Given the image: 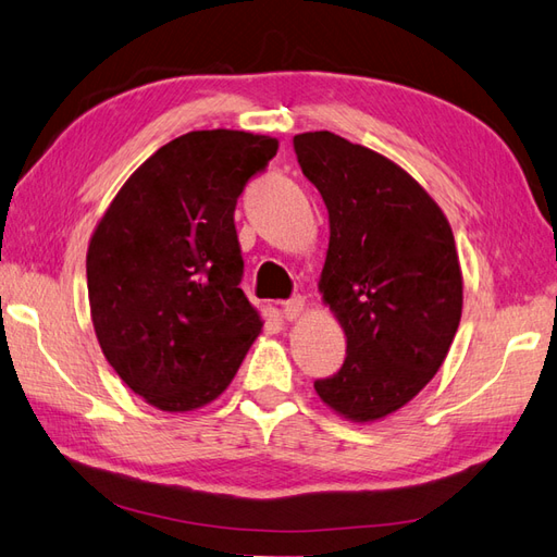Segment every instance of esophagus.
I'll return each instance as SVG.
<instances>
[{
	"mask_svg": "<svg viewBox=\"0 0 557 557\" xmlns=\"http://www.w3.org/2000/svg\"><path fill=\"white\" fill-rule=\"evenodd\" d=\"M304 310H306V301L301 299V296H294V299H289V301H284V304H282V315L287 318V320L301 318V315H304Z\"/></svg>",
	"mask_w": 557,
	"mask_h": 557,
	"instance_id": "obj_1",
	"label": "esophagus"
}]
</instances>
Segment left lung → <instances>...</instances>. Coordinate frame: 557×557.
<instances>
[{
	"label": "left lung",
	"instance_id": "1",
	"mask_svg": "<svg viewBox=\"0 0 557 557\" xmlns=\"http://www.w3.org/2000/svg\"><path fill=\"white\" fill-rule=\"evenodd\" d=\"M330 215L318 289L346 334L325 406L374 422L416 398L448 356L462 315L454 230L416 177L382 153L320 131L294 137Z\"/></svg>",
	"mask_w": 557,
	"mask_h": 557
}]
</instances>
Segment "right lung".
<instances>
[{"instance_id":"obj_1","label":"right lung","mask_w":557,"mask_h":557,"mask_svg":"<svg viewBox=\"0 0 557 557\" xmlns=\"http://www.w3.org/2000/svg\"><path fill=\"white\" fill-rule=\"evenodd\" d=\"M277 139L194 131L125 180L87 247V294L109 366L149 406L189 412L235 377L261 334L239 289L235 206Z\"/></svg>"}]
</instances>
